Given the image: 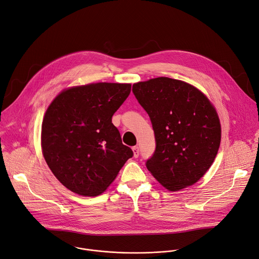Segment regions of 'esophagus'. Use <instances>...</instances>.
<instances>
[{"mask_svg": "<svg viewBox=\"0 0 259 259\" xmlns=\"http://www.w3.org/2000/svg\"><path fill=\"white\" fill-rule=\"evenodd\" d=\"M132 151H133V157L134 158H138V156H139V147L138 146H133L132 147Z\"/></svg>", "mask_w": 259, "mask_h": 259, "instance_id": "esophagus-1", "label": "esophagus"}]
</instances>
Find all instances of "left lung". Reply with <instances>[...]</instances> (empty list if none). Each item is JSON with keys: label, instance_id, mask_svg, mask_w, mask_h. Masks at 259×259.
<instances>
[{"label": "left lung", "instance_id": "obj_1", "mask_svg": "<svg viewBox=\"0 0 259 259\" xmlns=\"http://www.w3.org/2000/svg\"><path fill=\"white\" fill-rule=\"evenodd\" d=\"M132 91L149 114L156 137L147 170L170 192L193 186L209 170L220 145L214 105L195 86L167 77L135 83Z\"/></svg>", "mask_w": 259, "mask_h": 259}]
</instances>
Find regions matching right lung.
Here are the masks:
<instances>
[{
    "mask_svg": "<svg viewBox=\"0 0 259 259\" xmlns=\"http://www.w3.org/2000/svg\"><path fill=\"white\" fill-rule=\"evenodd\" d=\"M130 92L131 84L91 83L62 90L49 104L42 153L54 176L72 193L101 195L133 156L112 123Z\"/></svg>",
    "mask_w": 259,
    "mask_h": 259,
    "instance_id": "add662e5",
    "label": "right lung"
}]
</instances>
